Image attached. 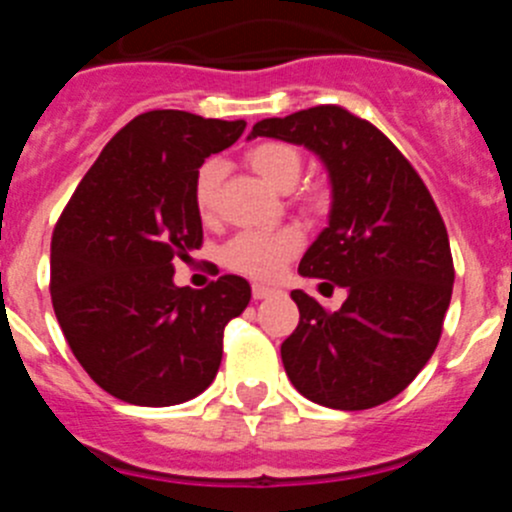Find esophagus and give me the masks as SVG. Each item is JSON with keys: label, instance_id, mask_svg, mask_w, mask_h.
<instances>
[{"label": "esophagus", "instance_id": "34e87169", "mask_svg": "<svg viewBox=\"0 0 512 512\" xmlns=\"http://www.w3.org/2000/svg\"><path fill=\"white\" fill-rule=\"evenodd\" d=\"M279 289L277 287H269V284H261V282H256L251 287V295H253V300H266V297H271V295H277Z\"/></svg>", "mask_w": 512, "mask_h": 512}]
</instances>
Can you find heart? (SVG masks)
I'll use <instances>...</instances> for the list:
<instances>
[{"label":"heart","instance_id":"1","mask_svg":"<svg viewBox=\"0 0 512 512\" xmlns=\"http://www.w3.org/2000/svg\"><path fill=\"white\" fill-rule=\"evenodd\" d=\"M246 161L256 174L269 182L271 187L289 189L300 179L302 153L300 148L284 140H264L248 148ZM220 182V166L207 161L194 176V207L202 220H212L215 215V192ZM323 194L318 189H307V200L318 205ZM302 246V233L297 228L277 230H246L230 238L223 248V261L233 271H241L246 277L271 279L277 277L282 266L287 264Z\"/></svg>","mask_w":512,"mask_h":512}]
</instances>
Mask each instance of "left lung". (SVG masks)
<instances>
[{
  "instance_id": "left-lung-1",
  "label": "left lung",
  "mask_w": 512,
  "mask_h": 512,
  "mask_svg": "<svg viewBox=\"0 0 512 512\" xmlns=\"http://www.w3.org/2000/svg\"><path fill=\"white\" fill-rule=\"evenodd\" d=\"M251 135L307 146L333 184L328 228L302 256L300 274L330 279L348 297L330 312L292 292L300 323L282 343L289 382L325 408H377L418 377L441 338L454 289L441 212L400 148L346 107L269 117Z\"/></svg>"
}]
</instances>
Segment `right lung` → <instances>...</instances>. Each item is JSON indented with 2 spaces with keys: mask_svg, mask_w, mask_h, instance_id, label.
<instances>
[{
  "mask_svg": "<svg viewBox=\"0 0 512 512\" xmlns=\"http://www.w3.org/2000/svg\"><path fill=\"white\" fill-rule=\"evenodd\" d=\"M243 130V120L143 112L104 146L58 217L53 310L76 361L117 400L166 408L215 379L225 325L251 287L235 274L176 287L174 264L202 246L194 176Z\"/></svg>",
  "mask_w": 512,
  "mask_h": 512,
  "instance_id": "right-lung-1",
  "label": "right lung"
}]
</instances>
